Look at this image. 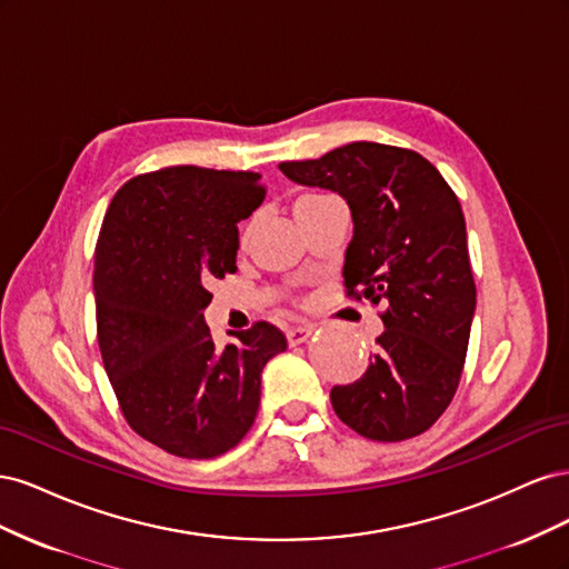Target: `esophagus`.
Returning <instances> with one entry per match:
<instances>
[{
  "label": "esophagus",
  "instance_id": "34e87169",
  "mask_svg": "<svg viewBox=\"0 0 569 569\" xmlns=\"http://www.w3.org/2000/svg\"><path fill=\"white\" fill-rule=\"evenodd\" d=\"M316 327L313 325H297V327H289L287 330V341L289 347H297V343H303L308 337L313 335Z\"/></svg>",
  "mask_w": 569,
  "mask_h": 569
}]
</instances>
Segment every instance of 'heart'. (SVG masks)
I'll list each match as a JSON object with an SVG mask.
<instances>
[{
    "instance_id": "heart-1",
    "label": "heart",
    "mask_w": 569,
    "mask_h": 569,
    "mask_svg": "<svg viewBox=\"0 0 569 569\" xmlns=\"http://www.w3.org/2000/svg\"><path fill=\"white\" fill-rule=\"evenodd\" d=\"M332 199H337V197L335 194H327V192H303L295 201V213L306 211V209H316V206H320L325 201H332Z\"/></svg>"
}]
</instances>
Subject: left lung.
Segmentation results:
<instances>
[{
    "label": "left lung",
    "instance_id": "obj_1",
    "mask_svg": "<svg viewBox=\"0 0 569 569\" xmlns=\"http://www.w3.org/2000/svg\"><path fill=\"white\" fill-rule=\"evenodd\" d=\"M280 170L347 199L353 239L343 289L349 299L385 303L375 358L360 380L332 387L335 412L370 441L427 432L453 401L477 303L456 192L418 151L377 142Z\"/></svg>",
    "mask_w": 569,
    "mask_h": 569
}]
</instances>
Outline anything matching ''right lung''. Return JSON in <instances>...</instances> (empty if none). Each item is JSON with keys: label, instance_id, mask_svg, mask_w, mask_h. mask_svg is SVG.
Segmentation results:
<instances>
[{"label": "right lung", "instance_id": "add662e5", "mask_svg": "<svg viewBox=\"0 0 569 569\" xmlns=\"http://www.w3.org/2000/svg\"><path fill=\"white\" fill-rule=\"evenodd\" d=\"M266 199L251 170L170 166L118 189L94 249L97 339L120 412L166 453L211 460L247 437L261 372L287 349L258 320L218 349L209 284L237 270V222Z\"/></svg>", "mask_w": 569, "mask_h": 569}]
</instances>
